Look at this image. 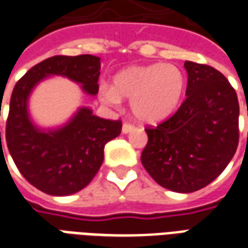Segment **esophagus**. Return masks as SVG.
<instances>
[{
	"mask_svg": "<svg viewBox=\"0 0 248 248\" xmlns=\"http://www.w3.org/2000/svg\"><path fill=\"white\" fill-rule=\"evenodd\" d=\"M134 129V124H127V122H126V124H124V126H122V133H124V134H129V133H131Z\"/></svg>",
	"mask_w": 248,
	"mask_h": 248,
	"instance_id": "esophagus-1",
	"label": "esophagus"
}]
</instances>
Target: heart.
<instances>
[{
	"label": "heart",
	"instance_id": "heart-1",
	"mask_svg": "<svg viewBox=\"0 0 248 248\" xmlns=\"http://www.w3.org/2000/svg\"><path fill=\"white\" fill-rule=\"evenodd\" d=\"M186 89L183 71L172 63L129 66L113 77V85H103L99 97L103 102L118 106L129 99L135 118L147 124L167 119L181 103Z\"/></svg>",
	"mask_w": 248,
	"mask_h": 248
}]
</instances>
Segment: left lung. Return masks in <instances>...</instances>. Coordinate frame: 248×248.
Masks as SVG:
<instances>
[{"instance_id":"obj_1","label":"left lung","mask_w":248,"mask_h":248,"mask_svg":"<svg viewBox=\"0 0 248 248\" xmlns=\"http://www.w3.org/2000/svg\"><path fill=\"white\" fill-rule=\"evenodd\" d=\"M187 98L172 117L147 127L140 161L158 185L192 192L211 183L239 142V102L227 78L208 65L186 61Z\"/></svg>"}]
</instances>
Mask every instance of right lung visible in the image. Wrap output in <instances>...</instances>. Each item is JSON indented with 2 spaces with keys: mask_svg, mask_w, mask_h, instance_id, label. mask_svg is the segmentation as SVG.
Segmentation results:
<instances>
[{
  "mask_svg": "<svg viewBox=\"0 0 248 248\" xmlns=\"http://www.w3.org/2000/svg\"><path fill=\"white\" fill-rule=\"evenodd\" d=\"M99 70V57L54 56L33 66L14 86L6 145L25 179L45 194L71 195L92 182L102 165L105 145L121 134L122 122L99 118L89 108H81L61 127L41 129L30 118V94L47 77L62 76L95 95Z\"/></svg>",
  "mask_w": 248,
  "mask_h": 248,
  "instance_id": "1",
  "label": "right lung"
}]
</instances>
